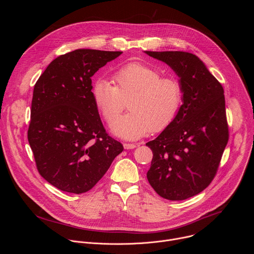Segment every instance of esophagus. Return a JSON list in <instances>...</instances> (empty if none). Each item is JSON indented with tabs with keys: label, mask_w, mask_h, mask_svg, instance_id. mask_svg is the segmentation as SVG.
Here are the masks:
<instances>
[{
	"label": "esophagus",
	"mask_w": 254,
	"mask_h": 254,
	"mask_svg": "<svg viewBox=\"0 0 254 254\" xmlns=\"http://www.w3.org/2000/svg\"><path fill=\"white\" fill-rule=\"evenodd\" d=\"M137 147V143H129V142H125L124 143V148L126 150H131Z\"/></svg>",
	"instance_id": "obj_1"
}]
</instances>
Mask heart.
<instances>
[{"label":"heart","instance_id":"obj_1","mask_svg":"<svg viewBox=\"0 0 254 254\" xmlns=\"http://www.w3.org/2000/svg\"><path fill=\"white\" fill-rule=\"evenodd\" d=\"M161 76V71L152 66L131 62L115 71L116 85L106 78L94 82V104L108 124L123 109V99L130 97V112L116 118L112 127L115 134L136 139L150 130L162 131L174 122L182 106L183 88L175 77Z\"/></svg>","mask_w":254,"mask_h":254}]
</instances>
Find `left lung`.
I'll list each match as a JSON object with an SVG mask.
<instances>
[{
	"instance_id": "8db88e82",
	"label": "left lung",
	"mask_w": 254,
	"mask_h": 254,
	"mask_svg": "<svg viewBox=\"0 0 254 254\" xmlns=\"http://www.w3.org/2000/svg\"><path fill=\"white\" fill-rule=\"evenodd\" d=\"M169 65L180 78L183 104L154 140L147 178L163 198L180 201L209 186L228 141L222 85L196 55L183 51H144Z\"/></svg>"
}]
</instances>
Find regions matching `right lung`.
Here are the masks:
<instances>
[{"mask_svg":"<svg viewBox=\"0 0 254 254\" xmlns=\"http://www.w3.org/2000/svg\"><path fill=\"white\" fill-rule=\"evenodd\" d=\"M122 53H66L47 66L34 86L28 140L40 175L61 191H89L124 150L105 132L91 91L95 72Z\"/></svg>","mask_w":254,"mask_h":254,"instance_id":"obj_1","label":"right lung"}]
</instances>
